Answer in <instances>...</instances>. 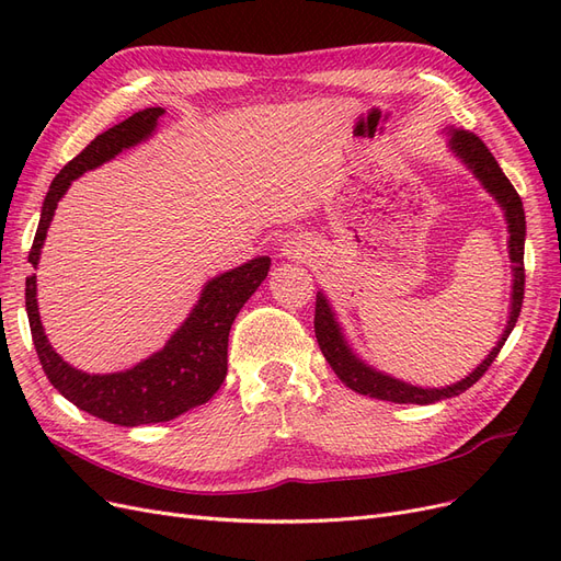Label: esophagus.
Returning <instances> with one entry per match:
<instances>
[{"mask_svg": "<svg viewBox=\"0 0 561 561\" xmlns=\"http://www.w3.org/2000/svg\"><path fill=\"white\" fill-rule=\"evenodd\" d=\"M313 250H316L313 241L304 239V236H290V239L283 243L280 254H283L285 260H290V262H301V260H309L311 254H313Z\"/></svg>", "mask_w": 561, "mask_h": 561, "instance_id": "34e87169", "label": "esophagus"}]
</instances>
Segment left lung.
<instances>
[{"label": "left lung", "instance_id": "1", "mask_svg": "<svg viewBox=\"0 0 561 561\" xmlns=\"http://www.w3.org/2000/svg\"><path fill=\"white\" fill-rule=\"evenodd\" d=\"M447 133V147L451 154L461 161L472 178L478 180L484 192L499 203V208L503 210V219L507 225V257H511V268H513V285H511V307H507V320H505V330L496 346L489 351L486 358L474 367L468 377L458 379L449 386H416L410 381H402L398 377H390L386 371L377 369L375 365H369L358 351L353 348L348 342V336L339 322V316L334 307L330 304L328 295L318 290L316 295V339L318 346L325 355V360L334 369V375L342 379L351 390L360 396H369L377 400L386 402H398V404H433L439 400H447L454 396H461L463 390H468L474 381H478L489 365L496 360L499 351L503 348L505 339L511 336L515 322L522 311V299H524V241H526V219H524V208H522V198L515 192V186L511 180L505 178L501 171L499 161L494 154L484 147L480 138H474L472 133L463 128H454L447 126L443 128Z\"/></svg>", "mask_w": 561, "mask_h": 561}]
</instances>
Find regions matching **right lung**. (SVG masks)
I'll use <instances>...</instances> for the list:
<instances>
[{
  "label": "right lung",
  "instance_id": "right-lung-1",
  "mask_svg": "<svg viewBox=\"0 0 561 561\" xmlns=\"http://www.w3.org/2000/svg\"><path fill=\"white\" fill-rule=\"evenodd\" d=\"M163 107L135 112L126 122L100 133L98 138L67 163L48 186L42 206L39 227L27 262L39 266L46 233L58 208V201L83 173L95 171L126 149L147 142L157 133ZM271 268V257L262 254L241 266L210 278L182 325L168 336L163 348L145 360L110 375H91L60 358L44 332L37 307V274L25 280V309L30 318L32 342L48 381L62 398L116 426H142V423L171 421L194 407L208 402L227 377L229 330L243 304L254 295Z\"/></svg>",
  "mask_w": 561,
  "mask_h": 561
}]
</instances>
